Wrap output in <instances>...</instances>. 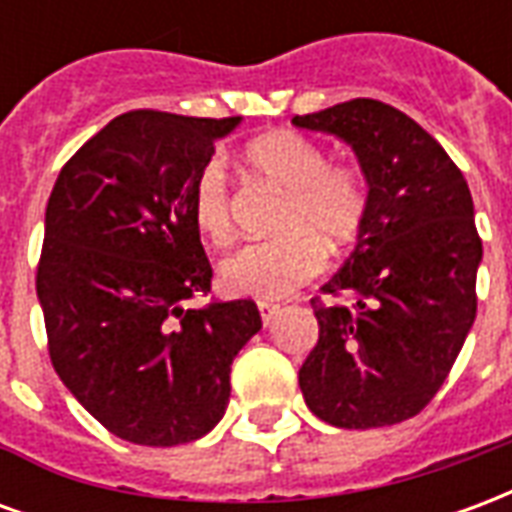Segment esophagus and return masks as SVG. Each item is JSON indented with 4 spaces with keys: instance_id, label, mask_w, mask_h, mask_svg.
<instances>
[{
    "instance_id": "34e87169",
    "label": "esophagus",
    "mask_w": 512,
    "mask_h": 512,
    "mask_svg": "<svg viewBox=\"0 0 512 512\" xmlns=\"http://www.w3.org/2000/svg\"><path fill=\"white\" fill-rule=\"evenodd\" d=\"M257 310H260V318H263V323H271L274 318H277L279 307L277 304H271V301H257Z\"/></svg>"
}]
</instances>
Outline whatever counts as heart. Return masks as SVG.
Here are the masks:
<instances>
[{
  "mask_svg": "<svg viewBox=\"0 0 512 512\" xmlns=\"http://www.w3.org/2000/svg\"><path fill=\"white\" fill-rule=\"evenodd\" d=\"M246 167L263 183L285 191L277 238L241 246L219 268L233 296L279 299L321 274L326 255H343L362 235L370 191L362 172L334 164L329 153L299 131H268L244 147ZM191 216L211 244L233 241V205L222 161H205L191 183Z\"/></svg>",
  "mask_w": 512,
  "mask_h": 512,
  "instance_id": "1",
  "label": "heart"
}]
</instances>
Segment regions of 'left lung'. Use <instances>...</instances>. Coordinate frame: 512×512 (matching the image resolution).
I'll list each match as a JSON object with an SVG mask.
<instances>
[{
  "mask_svg": "<svg viewBox=\"0 0 512 512\" xmlns=\"http://www.w3.org/2000/svg\"><path fill=\"white\" fill-rule=\"evenodd\" d=\"M293 123L354 147L370 189L356 249L312 299L318 345L301 395L334 428L367 430L417 417L450 376L477 315L483 241L461 169L444 147L373 98Z\"/></svg>",
  "mask_w": 512,
  "mask_h": 512,
  "instance_id": "1",
  "label": "left lung"
}]
</instances>
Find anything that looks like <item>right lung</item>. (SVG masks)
Instances as JSON below:
<instances>
[{
    "label": "right lung",
    "instance_id": "add662e5",
    "mask_svg": "<svg viewBox=\"0 0 512 512\" xmlns=\"http://www.w3.org/2000/svg\"><path fill=\"white\" fill-rule=\"evenodd\" d=\"M241 117L134 109L87 139L46 205L38 299L51 365L109 433L145 447L224 417L230 365L260 332L249 299L211 301L191 183Z\"/></svg>",
    "mask_w": 512,
    "mask_h": 512
}]
</instances>
